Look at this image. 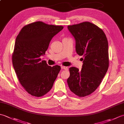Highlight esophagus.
Here are the masks:
<instances>
[{"mask_svg": "<svg viewBox=\"0 0 124 124\" xmlns=\"http://www.w3.org/2000/svg\"><path fill=\"white\" fill-rule=\"evenodd\" d=\"M61 68H62V69H64V70H68V68L67 67L61 66Z\"/></svg>", "mask_w": 124, "mask_h": 124, "instance_id": "34e87169", "label": "esophagus"}]
</instances>
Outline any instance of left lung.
Returning a JSON list of instances; mask_svg holds the SVG:
<instances>
[{"instance_id": "1", "label": "left lung", "mask_w": 124, "mask_h": 124, "mask_svg": "<svg viewBox=\"0 0 124 124\" xmlns=\"http://www.w3.org/2000/svg\"><path fill=\"white\" fill-rule=\"evenodd\" d=\"M68 29L75 39L76 52L84 58L80 71L69 68L67 83L71 91L84 97L96 90L108 69V42L103 31L91 22L68 25Z\"/></svg>"}]
</instances>
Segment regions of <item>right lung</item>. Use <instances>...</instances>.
<instances>
[{
  "label": "right lung",
  "instance_id": "right-lung-1",
  "mask_svg": "<svg viewBox=\"0 0 124 124\" xmlns=\"http://www.w3.org/2000/svg\"><path fill=\"white\" fill-rule=\"evenodd\" d=\"M63 27L33 22L23 27L16 38L12 62L20 84L28 93L41 97L51 90L61 70L49 66L40 56Z\"/></svg>",
  "mask_w": 124,
  "mask_h": 124
}]
</instances>
